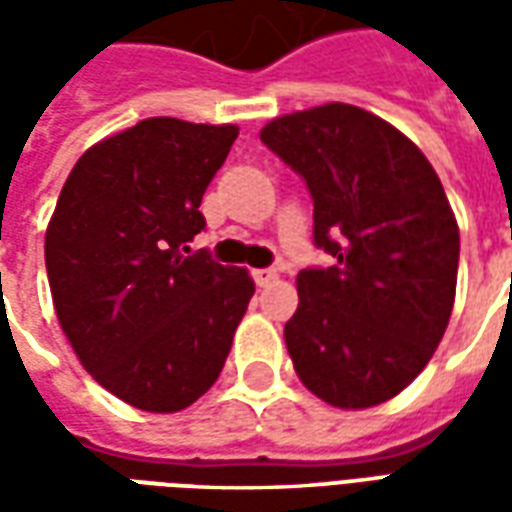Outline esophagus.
Segmentation results:
<instances>
[{
  "label": "esophagus",
  "instance_id": "34e87169",
  "mask_svg": "<svg viewBox=\"0 0 512 512\" xmlns=\"http://www.w3.org/2000/svg\"><path fill=\"white\" fill-rule=\"evenodd\" d=\"M252 277H255V282L260 288H268V285L277 282V271H274V268H257V271H252Z\"/></svg>",
  "mask_w": 512,
  "mask_h": 512
}]
</instances>
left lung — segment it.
<instances>
[{"instance_id":"obj_1","label":"left lung","mask_w":512,"mask_h":512,"mask_svg":"<svg viewBox=\"0 0 512 512\" xmlns=\"http://www.w3.org/2000/svg\"><path fill=\"white\" fill-rule=\"evenodd\" d=\"M312 197V244L285 323L296 373L326 403L370 408L428 365L450 321L461 238L436 169L381 117L326 104L260 131Z\"/></svg>"}]
</instances>
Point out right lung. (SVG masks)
Wrapping results in <instances>:
<instances>
[{"instance_id":"right-lung-1","label":"right lung","mask_w":512,"mask_h":512,"mask_svg":"<svg viewBox=\"0 0 512 512\" xmlns=\"http://www.w3.org/2000/svg\"><path fill=\"white\" fill-rule=\"evenodd\" d=\"M235 126L150 117L90 147L46 230L54 310L84 370L142 411L191 406L219 378L255 282L189 241Z\"/></svg>"}]
</instances>
